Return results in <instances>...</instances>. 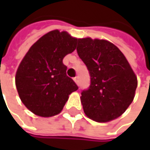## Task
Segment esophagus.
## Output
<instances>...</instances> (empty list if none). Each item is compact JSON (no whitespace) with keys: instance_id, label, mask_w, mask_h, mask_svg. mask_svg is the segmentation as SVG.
<instances>
[{"instance_id":"34e87169","label":"esophagus","mask_w":150,"mask_h":150,"mask_svg":"<svg viewBox=\"0 0 150 150\" xmlns=\"http://www.w3.org/2000/svg\"><path fill=\"white\" fill-rule=\"evenodd\" d=\"M74 81H75V82L77 85H79V77H77V76L75 77V78H74Z\"/></svg>"}]
</instances>
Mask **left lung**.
Instances as JSON below:
<instances>
[{
  "label": "left lung",
  "mask_w": 150,
  "mask_h": 150,
  "mask_svg": "<svg viewBox=\"0 0 150 150\" xmlns=\"http://www.w3.org/2000/svg\"><path fill=\"white\" fill-rule=\"evenodd\" d=\"M79 57L91 79L81 92L85 115L93 121L107 122L121 116L134 100L137 77L122 52L107 40L78 39Z\"/></svg>",
  "instance_id": "obj_1"
}]
</instances>
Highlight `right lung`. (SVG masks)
<instances>
[{"label":"right lung","instance_id":"right-lung-1","mask_svg":"<svg viewBox=\"0 0 150 150\" xmlns=\"http://www.w3.org/2000/svg\"><path fill=\"white\" fill-rule=\"evenodd\" d=\"M78 39L68 32L52 30L30 47L21 60L15 86L21 101L32 113L51 117L62 110L78 87L66 75L62 60L76 48Z\"/></svg>","mask_w":150,"mask_h":150}]
</instances>
